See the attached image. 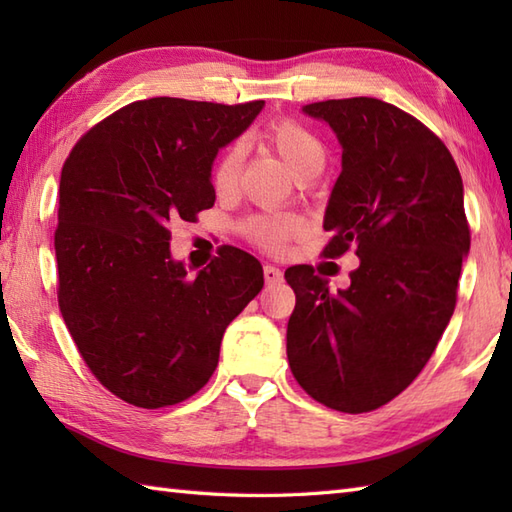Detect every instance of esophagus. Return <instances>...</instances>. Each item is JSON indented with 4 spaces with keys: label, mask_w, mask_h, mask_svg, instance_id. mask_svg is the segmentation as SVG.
Listing matches in <instances>:
<instances>
[{
    "label": "esophagus",
    "mask_w": 512,
    "mask_h": 512,
    "mask_svg": "<svg viewBox=\"0 0 512 512\" xmlns=\"http://www.w3.org/2000/svg\"><path fill=\"white\" fill-rule=\"evenodd\" d=\"M264 279H266V284H279V281L284 279V273H281L277 266L266 264L264 266Z\"/></svg>",
    "instance_id": "obj_1"
}]
</instances>
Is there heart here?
Returning <instances> with one entry per match:
<instances>
[{"mask_svg": "<svg viewBox=\"0 0 512 512\" xmlns=\"http://www.w3.org/2000/svg\"><path fill=\"white\" fill-rule=\"evenodd\" d=\"M259 143L268 147L284 162L292 178L299 182L312 180L323 167L325 147L321 138L292 118H275L262 132ZM239 167H242V149L239 145L226 147L220 158L215 160L211 182L217 193H231L237 184ZM303 233V220L295 213L279 215H259L246 222V235L264 250H281L290 239Z\"/></svg>", "mask_w": 512, "mask_h": 512, "instance_id": "b5f03b06", "label": "heart"}]
</instances>
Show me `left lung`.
<instances>
[{
	"instance_id": "left-lung-1",
	"label": "left lung",
	"mask_w": 512,
	"mask_h": 512,
	"mask_svg": "<svg viewBox=\"0 0 512 512\" xmlns=\"http://www.w3.org/2000/svg\"><path fill=\"white\" fill-rule=\"evenodd\" d=\"M303 112L343 147L323 257L354 248L361 264L336 295L312 266L286 270L297 295L288 363L321 405L365 413L413 383L451 321L471 246L462 178L447 145L396 105L356 96Z\"/></svg>"
}]
</instances>
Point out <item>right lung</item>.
Returning <instances> with one entry per match:
<instances>
[{"mask_svg": "<svg viewBox=\"0 0 512 512\" xmlns=\"http://www.w3.org/2000/svg\"><path fill=\"white\" fill-rule=\"evenodd\" d=\"M264 101H134L81 136L61 169L59 308L85 365L134 407L178 405L220 361L226 325L264 288L253 255L222 246L191 277L173 222L211 209V165Z\"/></svg>", "mask_w": 512, "mask_h": 512, "instance_id": "obj_1", "label": "right lung"}]
</instances>
